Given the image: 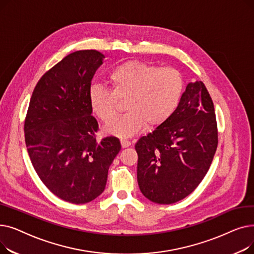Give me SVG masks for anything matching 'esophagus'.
Instances as JSON below:
<instances>
[{
	"instance_id": "obj_1",
	"label": "esophagus",
	"mask_w": 254,
	"mask_h": 254,
	"mask_svg": "<svg viewBox=\"0 0 254 254\" xmlns=\"http://www.w3.org/2000/svg\"><path fill=\"white\" fill-rule=\"evenodd\" d=\"M120 143H122L123 148H127L128 146H130V142L127 139H120Z\"/></svg>"
}]
</instances>
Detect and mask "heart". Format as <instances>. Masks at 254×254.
I'll return each instance as SVG.
<instances>
[{
  "instance_id": "1",
  "label": "heart",
  "mask_w": 254,
  "mask_h": 254,
  "mask_svg": "<svg viewBox=\"0 0 254 254\" xmlns=\"http://www.w3.org/2000/svg\"><path fill=\"white\" fill-rule=\"evenodd\" d=\"M110 89L92 85L88 90L91 112L107 123L116 113L118 100L127 98L128 112L105 127L109 134L128 137L145 125L154 128L165 124L181 102L184 81L181 73L172 66L158 68L138 61L118 64L108 75Z\"/></svg>"
}]
</instances>
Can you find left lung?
I'll return each mask as SVG.
<instances>
[{
	"label": "left lung",
	"mask_w": 254,
	"mask_h": 254,
	"mask_svg": "<svg viewBox=\"0 0 254 254\" xmlns=\"http://www.w3.org/2000/svg\"><path fill=\"white\" fill-rule=\"evenodd\" d=\"M217 144L212 99L202 81L190 82L176 112L135 145L141 192L156 204L186 197L207 174Z\"/></svg>",
	"instance_id": "1"
}]
</instances>
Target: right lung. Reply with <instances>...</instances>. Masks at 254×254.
I'll return each mask as SVG.
<instances>
[{"label": "right lung", "mask_w": 254, "mask_h": 254, "mask_svg": "<svg viewBox=\"0 0 254 254\" xmlns=\"http://www.w3.org/2000/svg\"><path fill=\"white\" fill-rule=\"evenodd\" d=\"M97 50L64 58L39 80L24 120L33 167L46 188L65 202L85 204L105 190L108 170L122 149L116 137L96 139L88 90L103 64Z\"/></svg>", "instance_id": "obj_1"}]
</instances>
